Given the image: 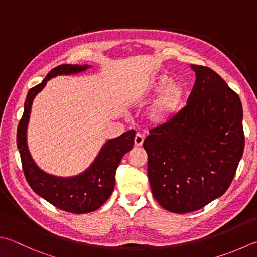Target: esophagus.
Masks as SVG:
<instances>
[{"mask_svg":"<svg viewBox=\"0 0 257 257\" xmlns=\"http://www.w3.org/2000/svg\"><path fill=\"white\" fill-rule=\"evenodd\" d=\"M143 141H144L143 135H141L140 133L135 135V138H134V145H135V147H141V145L143 144Z\"/></svg>","mask_w":257,"mask_h":257,"instance_id":"obj_1","label":"esophagus"}]
</instances>
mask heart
Masks as SVG:
<instances>
[{"mask_svg":"<svg viewBox=\"0 0 257 257\" xmlns=\"http://www.w3.org/2000/svg\"><path fill=\"white\" fill-rule=\"evenodd\" d=\"M159 94L148 109V118L156 125H163L172 120L180 112L186 97V86L179 81L171 83L168 75L154 77L144 87L143 97Z\"/></svg>","mask_w":257,"mask_h":257,"instance_id":"heart-1","label":"heart"}]
</instances>
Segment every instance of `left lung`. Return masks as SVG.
<instances>
[{"instance_id":"8db88e82","label":"left lung","mask_w":257,"mask_h":257,"mask_svg":"<svg viewBox=\"0 0 257 257\" xmlns=\"http://www.w3.org/2000/svg\"><path fill=\"white\" fill-rule=\"evenodd\" d=\"M191 68L196 81L187 105L143 142L153 196L176 214L199 210L224 195L245 145L238 95L209 67Z\"/></svg>"}]
</instances>
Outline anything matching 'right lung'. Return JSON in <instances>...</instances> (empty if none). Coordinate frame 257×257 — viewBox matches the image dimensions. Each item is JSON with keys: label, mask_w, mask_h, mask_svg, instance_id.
I'll use <instances>...</instances> for the list:
<instances>
[{"label": "right lung", "mask_w": 257, "mask_h": 257, "mask_svg": "<svg viewBox=\"0 0 257 257\" xmlns=\"http://www.w3.org/2000/svg\"><path fill=\"white\" fill-rule=\"evenodd\" d=\"M88 67L87 65H60L53 68L40 84L32 87L28 91L24 112L17 132L18 149L29 186L51 205L71 214H86L104 205L114 190L116 169L124 154L132 150L135 137V131L131 130L118 138L109 140L93 164L84 173L72 178L50 176L40 170L33 161L27 145V127L33 98L52 77L76 74L86 70Z\"/></svg>", "instance_id": "1"}]
</instances>
